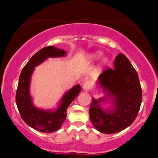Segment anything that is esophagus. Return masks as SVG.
Wrapping results in <instances>:
<instances>
[{
  "instance_id": "obj_1",
  "label": "esophagus",
  "mask_w": 158,
  "mask_h": 158,
  "mask_svg": "<svg viewBox=\"0 0 158 158\" xmlns=\"http://www.w3.org/2000/svg\"><path fill=\"white\" fill-rule=\"evenodd\" d=\"M91 85H92V84L90 81H85L83 84V90H85V91H88V90H89L90 88H91Z\"/></svg>"
}]
</instances>
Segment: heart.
I'll return each instance as SVG.
<instances>
[{"instance_id": "1", "label": "heart", "mask_w": 158, "mask_h": 158, "mask_svg": "<svg viewBox=\"0 0 158 158\" xmlns=\"http://www.w3.org/2000/svg\"><path fill=\"white\" fill-rule=\"evenodd\" d=\"M102 55H103L102 52L96 51V52H94L90 54L89 56H88V57H89V59L91 60H98V58H100ZM101 62H102V63H106V62H108V58L103 57L102 60H101Z\"/></svg>"}]
</instances>
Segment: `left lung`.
Here are the masks:
<instances>
[{
    "label": "left lung",
    "instance_id": "obj_1",
    "mask_svg": "<svg viewBox=\"0 0 158 158\" xmlns=\"http://www.w3.org/2000/svg\"><path fill=\"white\" fill-rule=\"evenodd\" d=\"M96 84L105 94L98 99L92 97L89 114L96 130L113 134L130 126L139 111L142 88L137 71L128 58L118 54L114 60V69L103 71ZM106 102L111 106L103 109L101 103Z\"/></svg>",
    "mask_w": 158,
    "mask_h": 158
}]
</instances>
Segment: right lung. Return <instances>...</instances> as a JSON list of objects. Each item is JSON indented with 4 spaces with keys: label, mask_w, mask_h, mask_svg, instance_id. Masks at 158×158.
I'll list each match as a JSON object with an SVG mask.
<instances>
[{
    "label": "right lung",
    "mask_w": 158,
    "mask_h": 158,
    "mask_svg": "<svg viewBox=\"0 0 158 158\" xmlns=\"http://www.w3.org/2000/svg\"><path fill=\"white\" fill-rule=\"evenodd\" d=\"M67 52L53 46L42 48L34 55L21 70L16 90V102L21 118L31 128L44 133L59 130L65 121L67 109L78 96L81 85H75L67 91L60 99L57 109H42L34 106L30 94L31 77L34 68L48 58L65 57Z\"/></svg>",
    "instance_id": "obj_1"
}]
</instances>
